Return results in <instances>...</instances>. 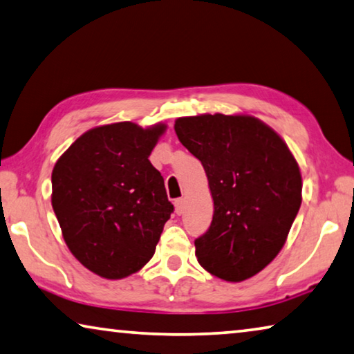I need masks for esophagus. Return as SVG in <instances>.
<instances>
[{
    "label": "esophagus",
    "instance_id": "esophagus-1",
    "mask_svg": "<svg viewBox=\"0 0 354 354\" xmlns=\"http://www.w3.org/2000/svg\"><path fill=\"white\" fill-rule=\"evenodd\" d=\"M184 207H186V206H184V200H183V198H178V200L175 201V211H176L178 216L183 214Z\"/></svg>",
    "mask_w": 354,
    "mask_h": 354
}]
</instances>
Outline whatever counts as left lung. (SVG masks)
<instances>
[{"instance_id":"obj_1","label":"left lung","mask_w":354,"mask_h":354,"mask_svg":"<svg viewBox=\"0 0 354 354\" xmlns=\"http://www.w3.org/2000/svg\"><path fill=\"white\" fill-rule=\"evenodd\" d=\"M175 132L203 165L214 201L195 255L227 282L255 276L282 250L301 206L299 165L287 143L249 115L178 118Z\"/></svg>"}]
</instances>
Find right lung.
Here are the masks:
<instances>
[{
  "label": "right lung",
  "mask_w": 354,
  "mask_h": 354,
  "mask_svg": "<svg viewBox=\"0 0 354 354\" xmlns=\"http://www.w3.org/2000/svg\"><path fill=\"white\" fill-rule=\"evenodd\" d=\"M165 129L131 121L89 129L53 167L52 206L63 238L100 277L124 279L154 255L173 212L148 159Z\"/></svg>",
  "instance_id": "right-lung-1"
}]
</instances>
